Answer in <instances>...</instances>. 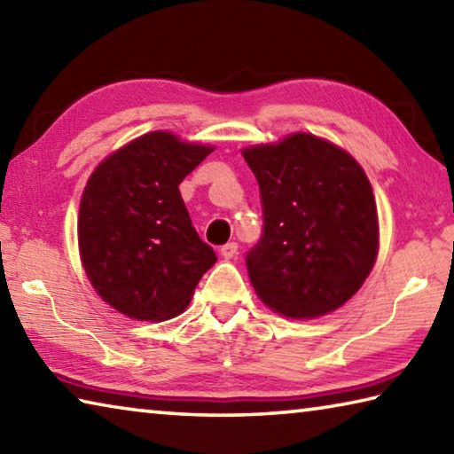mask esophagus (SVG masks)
<instances>
[{
    "mask_svg": "<svg viewBox=\"0 0 454 454\" xmlns=\"http://www.w3.org/2000/svg\"><path fill=\"white\" fill-rule=\"evenodd\" d=\"M220 254L224 260H232L238 254V244L236 242H228L220 248Z\"/></svg>",
    "mask_w": 454,
    "mask_h": 454,
    "instance_id": "esophagus-1",
    "label": "esophagus"
}]
</instances>
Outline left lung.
Masks as SVG:
<instances>
[{
  "label": "left lung",
  "instance_id": "left-lung-1",
  "mask_svg": "<svg viewBox=\"0 0 454 454\" xmlns=\"http://www.w3.org/2000/svg\"><path fill=\"white\" fill-rule=\"evenodd\" d=\"M242 156L264 210L262 240L246 256L258 298L294 320L340 309L379 256V214L363 166L306 132L248 145Z\"/></svg>",
  "mask_w": 454,
  "mask_h": 454
}]
</instances>
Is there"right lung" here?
I'll return each instance as SVG.
<instances>
[{
	"label": "right lung",
	"instance_id": "obj_1",
	"mask_svg": "<svg viewBox=\"0 0 454 454\" xmlns=\"http://www.w3.org/2000/svg\"><path fill=\"white\" fill-rule=\"evenodd\" d=\"M212 150L156 129L112 152L90 174L78 214L80 260L98 296L124 317H178L216 262L178 188Z\"/></svg>",
	"mask_w": 454,
	"mask_h": 454
}]
</instances>
